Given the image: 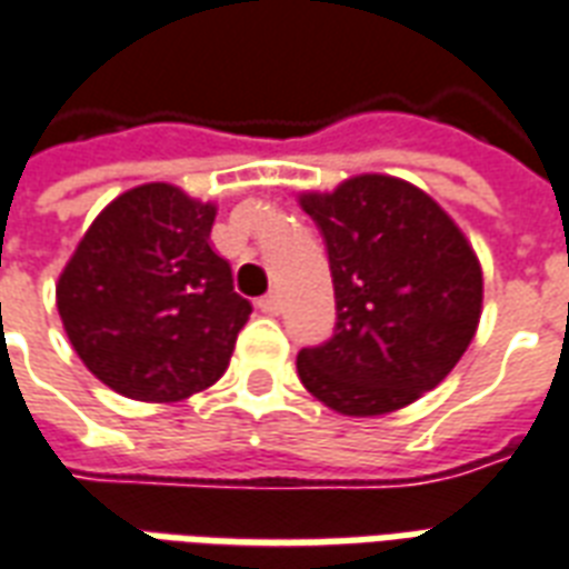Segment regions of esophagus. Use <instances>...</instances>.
Returning a JSON list of instances; mask_svg holds the SVG:
<instances>
[{
    "label": "esophagus",
    "mask_w": 569,
    "mask_h": 569,
    "mask_svg": "<svg viewBox=\"0 0 569 569\" xmlns=\"http://www.w3.org/2000/svg\"><path fill=\"white\" fill-rule=\"evenodd\" d=\"M257 307L266 312V316H277V312L283 310V301H280V295H277V292H268L266 298H259Z\"/></svg>",
    "instance_id": "34e87169"
}]
</instances>
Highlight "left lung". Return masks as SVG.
Returning <instances> with one entry per match:
<instances>
[{"instance_id":"left-lung-1","label":"left lung","mask_w":569,"mask_h":569,"mask_svg":"<svg viewBox=\"0 0 569 569\" xmlns=\"http://www.w3.org/2000/svg\"><path fill=\"white\" fill-rule=\"evenodd\" d=\"M330 259L337 328L298 375L346 416L413 405L455 369L481 319V266L458 223L410 182L363 173L301 194Z\"/></svg>"}]
</instances>
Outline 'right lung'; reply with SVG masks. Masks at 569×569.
<instances>
[{"instance_id":"add662e5","label":"right lung","mask_w":569,"mask_h":569,"mask_svg":"<svg viewBox=\"0 0 569 569\" xmlns=\"http://www.w3.org/2000/svg\"><path fill=\"white\" fill-rule=\"evenodd\" d=\"M214 206L168 182L111 200L56 286L82 363L136 401H180L230 366L250 301L209 244Z\"/></svg>"}]
</instances>
